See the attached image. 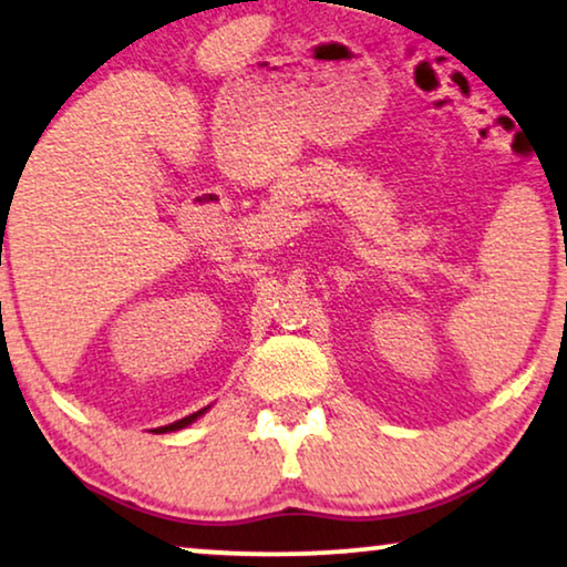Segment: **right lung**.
<instances>
[{"instance_id":"obj_1","label":"right lung","mask_w":567,"mask_h":567,"mask_svg":"<svg viewBox=\"0 0 567 567\" xmlns=\"http://www.w3.org/2000/svg\"><path fill=\"white\" fill-rule=\"evenodd\" d=\"M204 413H206V410H198V413H193V415H188V417H183V421H175V423L165 425V429H157V433H165V431H181V429H185V425L193 423V421H196L198 415H204Z\"/></svg>"}]
</instances>
